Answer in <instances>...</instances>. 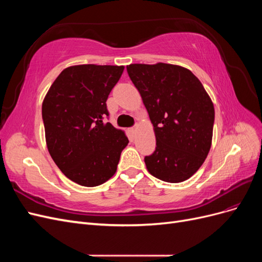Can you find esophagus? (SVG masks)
Here are the masks:
<instances>
[{
	"label": "esophagus",
	"mask_w": 262,
	"mask_h": 262,
	"mask_svg": "<svg viewBox=\"0 0 262 262\" xmlns=\"http://www.w3.org/2000/svg\"><path fill=\"white\" fill-rule=\"evenodd\" d=\"M137 128H138V124H136V125L133 126V128H131V129H130V132H131L132 134H134V133L137 132Z\"/></svg>",
	"instance_id": "34e87169"
}]
</instances>
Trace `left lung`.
<instances>
[{"mask_svg":"<svg viewBox=\"0 0 262 262\" xmlns=\"http://www.w3.org/2000/svg\"><path fill=\"white\" fill-rule=\"evenodd\" d=\"M126 71L141 94L156 137L144 162L166 182L189 179L201 167L212 143L214 106L191 71L179 66L130 64Z\"/></svg>","mask_w":262,"mask_h":262,"instance_id":"obj_1","label":"left lung"}]
</instances>
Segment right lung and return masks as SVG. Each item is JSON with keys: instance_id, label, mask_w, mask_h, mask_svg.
<instances>
[{"instance_id": "add662e5", "label": "right lung", "mask_w": 262, "mask_h": 262, "mask_svg": "<svg viewBox=\"0 0 262 262\" xmlns=\"http://www.w3.org/2000/svg\"><path fill=\"white\" fill-rule=\"evenodd\" d=\"M124 67L82 64L55 78L42 102L46 142L64 175L84 187L112 178L129 140L104 118L108 95Z\"/></svg>"}]
</instances>
